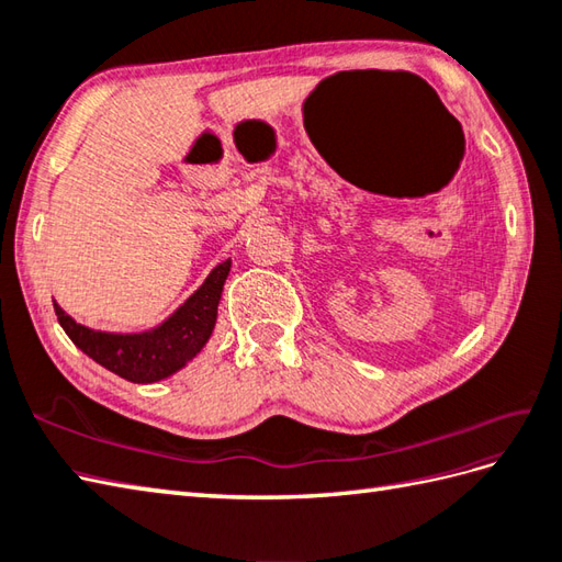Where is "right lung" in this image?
<instances>
[{
	"mask_svg": "<svg viewBox=\"0 0 562 562\" xmlns=\"http://www.w3.org/2000/svg\"><path fill=\"white\" fill-rule=\"evenodd\" d=\"M229 268V260L220 262L210 272V278L202 282V288L169 321H164L159 328L147 333L123 336V333L91 330L77 324L75 318L67 316L53 302L55 314L69 340L83 355H89L93 362H99L117 376L133 381V384H151V381L178 372V369L186 367V362L193 360L205 348V342L212 336L214 321H217V304Z\"/></svg>",
	"mask_w": 562,
	"mask_h": 562,
	"instance_id": "1",
	"label": "right lung"
}]
</instances>
